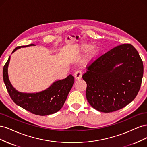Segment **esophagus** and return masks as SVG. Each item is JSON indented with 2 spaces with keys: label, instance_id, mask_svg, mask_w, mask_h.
<instances>
[{
  "label": "esophagus",
  "instance_id": "esophagus-1",
  "mask_svg": "<svg viewBox=\"0 0 147 147\" xmlns=\"http://www.w3.org/2000/svg\"><path fill=\"white\" fill-rule=\"evenodd\" d=\"M74 77L75 78L78 80V79H80L82 78V73L80 70H78L77 72H75V73L74 74Z\"/></svg>",
  "mask_w": 147,
  "mask_h": 147
}]
</instances>
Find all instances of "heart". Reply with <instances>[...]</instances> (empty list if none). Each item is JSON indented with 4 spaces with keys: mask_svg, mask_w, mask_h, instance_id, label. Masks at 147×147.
Returning a JSON list of instances; mask_svg holds the SVG:
<instances>
[{
    "mask_svg": "<svg viewBox=\"0 0 147 147\" xmlns=\"http://www.w3.org/2000/svg\"><path fill=\"white\" fill-rule=\"evenodd\" d=\"M78 50L82 52H86L88 51L86 57H84V62L85 64L94 61L97 57L99 53V48L97 45H94L92 47L91 43H83L79 47Z\"/></svg>",
    "mask_w": 147,
    "mask_h": 147,
    "instance_id": "heart-1",
    "label": "heart"
}]
</instances>
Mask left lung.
Returning <instances> with one entry per match:
<instances>
[{
  "instance_id": "obj_1",
  "label": "left lung",
  "mask_w": 147,
  "mask_h": 147,
  "mask_svg": "<svg viewBox=\"0 0 147 147\" xmlns=\"http://www.w3.org/2000/svg\"><path fill=\"white\" fill-rule=\"evenodd\" d=\"M143 74V62L134 47L122 44L113 48L93 62L83 75L89 104L104 113L124 107L137 95Z\"/></svg>"
}]
</instances>
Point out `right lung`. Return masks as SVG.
I'll return each mask as SVG.
<instances>
[{
    "label": "right lung",
    "instance_id": "obj_1",
    "mask_svg": "<svg viewBox=\"0 0 147 147\" xmlns=\"http://www.w3.org/2000/svg\"><path fill=\"white\" fill-rule=\"evenodd\" d=\"M30 44L15 48L12 53L21 47L34 46ZM10 61L8 57L3 69V79L10 97L15 103L33 114L45 116L55 113L63 107L69 92L74 83V77L69 75L65 78L53 83L46 90L35 93L21 92L12 86L8 78V67Z\"/></svg>",
    "mask_w": 147,
    "mask_h": 147
}]
</instances>
